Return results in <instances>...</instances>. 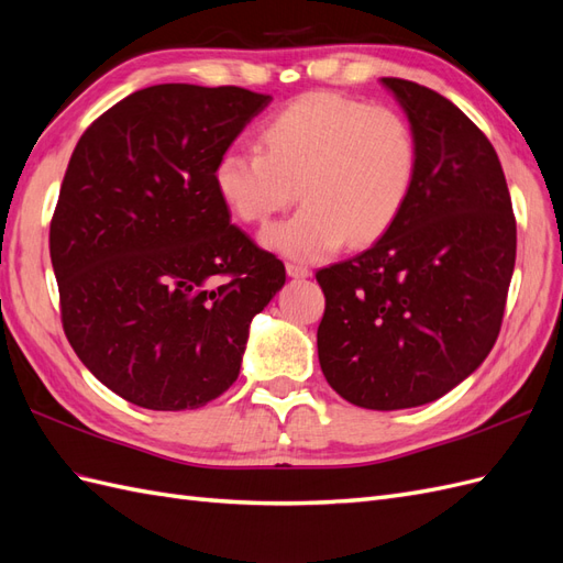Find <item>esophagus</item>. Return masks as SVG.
I'll use <instances>...</instances> for the list:
<instances>
[{"label": "esophagus", "instance_id": "esophagus-1", "mask_svg": "<svg viewBox=\"0 0 563 563\" xmlns=\"http://www.w3.org/2000/svg\"><path fill=\"white\" fill-rule=\"evenodd\" d=\"M286 275L294 279H308V277H312V269L296 265V263H286Z\"/></svg>", "mask_w": 563, "mask_h": 563}]
</instances>
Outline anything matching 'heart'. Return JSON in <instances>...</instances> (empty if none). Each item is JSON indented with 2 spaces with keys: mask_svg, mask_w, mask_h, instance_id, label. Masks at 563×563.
Returning a JSON list of instances; mask_svg holds the SVG:
<instances>
[{
  "mask_svg": "<svg viewBox=\"0 0 563 563\" xmlns=\"http://www.w3.org/2000/svg\"><path fill=\"white\" fill-rule=\"evenodd\" d=\"M418 176L408 119L333 93L296 98L261 129V152L230 147L213 166L228 211L263 225L298 197L305 207L263 234L294 261H319L347 244L368 246L395 228Z\"/></svg>",
  "mask_w": 563,
  "mask_h": 563,
  "instance_id": "obj_1",
  "label": "heart"
}]
</instances>
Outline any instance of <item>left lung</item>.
<instances>
[{
  "label": "left lung",
  "instance_id": "1",
  "mask_svg": "<svg viewBox=\"0 0 563 563\" xmlns=\"http://www.w3.org/2000/svg\"><path fill=\"white\" fill-rule=\"evenodd\" d=\"M418 141V176L399 220L364 253L317 272V329L329 385L373 411L444 397L500 333L517 220L490 141L449 98L383 77Z\"/></svg>",
  "mask_w": 563,
  "mask_h": 563
}]
</instances>
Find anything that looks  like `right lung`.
<instances>
[{"instance_id":"obj_1","label":"right lung","mask_w":563,"mask_h":563,"mask_svg":"<svg viewBox=\"0 0 563 563\" xmlns=\"http://www.w3.org/2000/svg\"><path fill=\"white\" fill-rule=\"evenodd\" d=\"M272 96L157 84L84 131L48 251L73 350L122 399L185 411L236 380L284 263L230 223L218 157Z\"/></svg>"}]
</instances>
